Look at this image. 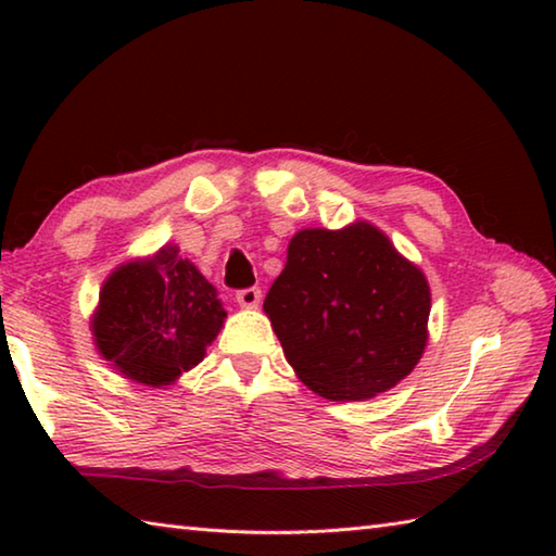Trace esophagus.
Here are the masks:
<instances>
[{
    "label": "esophagus",
    "instance_id": "34e87169",
    "mask_svg": "<svg viewBox=\"0 0 556 556\" xmlns=\"http://www.w3.org/2000/svg\"><path fill=\"white\" fill-rule=\"evenodd\" d=\"M260 301H262L260 287H250V289H240L238 291V304L242 308H257Z\"/></svg>",
    "mask_w": 556,
    "mask_h": 556
}]
</instances>
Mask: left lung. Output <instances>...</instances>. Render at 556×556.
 <instances>
[{"label":"left lung","instance_id":"obj_1","mask_svg":"<svg viewBox=\"0 0 556 556\" xmlns=\"http://www.w3.org/2000/svg\"><path fill=\"white\" fill-rule=\"evenodd\" d=\"M429 312L425 271L365 220L299 230L265 299L299 380L333 402L368 400L407 378L429 341Z\"/></svg>","mask_w":556,"mask_h":556}]
</instances>
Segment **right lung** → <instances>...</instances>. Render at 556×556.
<instances>
[{
  "mask_svg": "<svg viewBox=\"0 0 556 556\" xmlns=\"http://www.w3.org/2000/svg\"><path fill=\"white\" fill-rule=\"evenodd\" d=\"M218 291L191 260L164 244L102 281L90 318L92 341L127 380L164 388L195 368L225 321Z\"/></svg>",
  "mask_w": 556,
  "mask_h": 556,
  "instance_id": "add662e5",
  "label": "right lung"
}]
</instances>
